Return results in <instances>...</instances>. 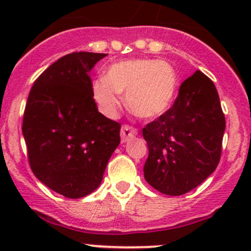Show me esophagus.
Segmentation results:
<instances>
[{
	"label": "esophagus",
	"mask_w": 251,
	"mask_h": 251,
	"mask_svg": "<svg viewBox=\"0 0 251 251\" xmlns=\"http://www.w3.org/2000/svg\"><path fill=\"white\" fill-rule=\"evenodd\" d=\"M137 133H138L137 128L132 127V126L129 125H124L122 127V131H120V134H122V142L123 143L128 142V139L135 137Z\"/></svg>",
	"instance_id": "34e87169"
}]
</instances>
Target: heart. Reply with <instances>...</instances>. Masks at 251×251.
<instances>
[{
  "label": "heart",
  "instance_id": "1",
  "mask_svg": "<svg viewBox=\"0 0 251 251\" xmlns=\"http://www.w3.org/2000/svg\"><path fill=\"white\" fill-rule=\"evenodd\" d=\"M178 76L169 62L129 59L113 63L92 83V98L106 117H114L126 93L128 108L143 119L163 116L174 102Z\"/></svg>",
  "mask_w": 251,
  "mask_h": 251
}]
</instances>
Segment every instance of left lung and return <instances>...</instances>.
Returning <instances> with one entry per match:
<instances>
[{"mask_svg":"<svg viewBox=\"0 0 251 251\" xmlns=\"http://www.w3.org/2000/svg\"><path fill=\"white\" fill-rule=\"evenodd\" d=\"M224 129L217 89L196 71L180 85L172 107L143 128L149 148L146 181L164 195L191 191L217 168Z\"/></svg>","mask_w":251,"mask_h":251,"instance_id":"obj_1","label":"left lung"}]
</instances>
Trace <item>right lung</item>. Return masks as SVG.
Segmentation results:
<instances>
[{
  "label": "right lung",
  "instance_id": "right-lung-1",
  "mask_svg": "<svg viewBox=\"0 0 251 251\" xmlns=\"http://www.w3.org/2000/svg\"><path fill=\"white\" fill-rule=\"evenodd\" d=\"M107 54L60 57L34 82L22 133L33 174L67 198L93 192L120 143V124L98 111L89 72Z\"/></svg>",
  "mask_w": 251,
  "mask_h": 251
}]
</instances>
